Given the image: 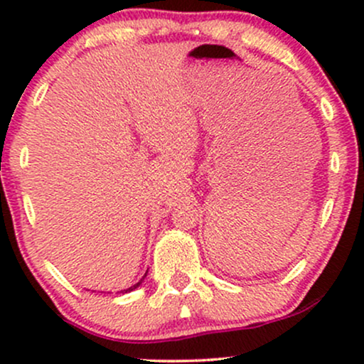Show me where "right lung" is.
<instances>
[{
  "label": "right lung",
  "mask_w": 364,
  "mask_h": 364,
  "mask_svg": "<svg viewBox=\"0 0 364 364\" xmlns=\"http://www.w3.org/2000/svg\"><path fill=\"white\" fill-rule=\"evenodd\" d=\"M145 275H147V274H145ZM145 275H144V277H145ZM144 277H141V281H144ZM141 281H140V282H136V284H133V286H132V287H128V289H124V291H121V292H129V291L136 289V287H139V286H140V284H141Z\"/></svg>",
  "instance_id": "obj_1"
}]
</instances>
